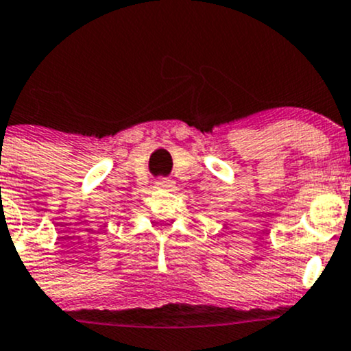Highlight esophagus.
<instances>
[{"label":"esophagus","mask_w":351,"mask_h":351,"mask_svg":"<svg viewBox=\"0 0 351 351\" xmlns=\"http://www.w3.org/2000/svg\"><path fill=\"white\" fill-rule=\"evenodd\" d=\"M156 188H160V190H173V188H175V182H173V180H167V178H163V180H158L156 182Z\"/></svg>","instance_id":"34e87169"}]
</instances>
